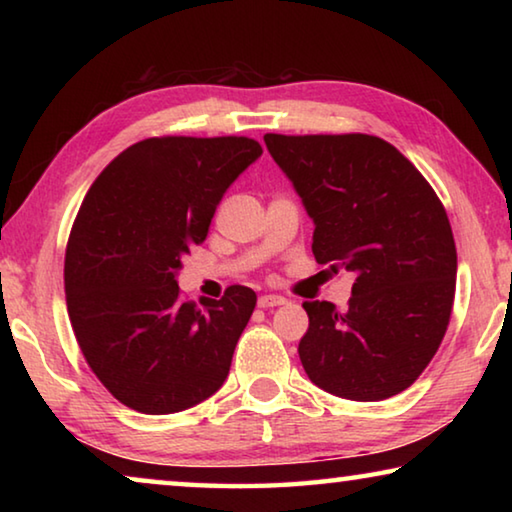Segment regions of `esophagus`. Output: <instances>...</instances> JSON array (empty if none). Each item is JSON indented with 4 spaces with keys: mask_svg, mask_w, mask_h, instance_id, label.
<instances>
[{
    "mask_svg": "<svg viewBox=\"0 0 512 512\" xmlns=\"http://www.w3.org/2000/svg\"><path fill=\"white\" fill-rule=\"evenodd\" d=\"M257 305L262 307V309H268V307H280V305H287V298L275 296V293H266V296H259Z\"/></svg>",
    "mask_w": 512,
    "mask_h": 512,
    "instance_id": "1",
    "label": "esophagus"
}]
</instances>
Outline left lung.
Wrapping results in <instances>:
<instances>
[{
	"mask_svg": "<svg viewBox=\"0 0 512 512\" xmlns=\"http://www.w3.org/2000/svg\"><path fill=\"white\" fill-rule=\"evenodd\" d=\"M314 219V257L354 273L348 309L302 302V368L323 391L377 402L409 388L447 332L456 244L433 187L375 135H264Z\"/></svg>",
	"mask_w": 512,
	"mask_h": 512,
	"instance_id": "8db88e82",
	"label": "left lung"
}]
</instances>
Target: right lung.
Segmentation results:
<instances>
[{
    "label": "right lung",
    "instance_id": "add662e5",
    "mask_svg": "<svg viewBox=\"0 0 512 512\" xmlns=\"http://www.w3.org/2000/svg\"><path fill=\"white\" fill-rule=\"evenodd\" d=\"M262 146L250 137H149L94 180L65 250L67 314L85 361L128 409L164 415L228 377L253 289L183 300L176 273L203 244L216 205Z\"/></svg>",
    "mask_w": 512,
    "mask_h": 512
}]
</instances>
